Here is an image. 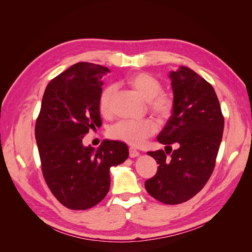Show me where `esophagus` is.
I'll list each match as a JSON object with an SVG mask.
<instances>
[{
    "instance_id": "34e87169",
    "label": "esophagus",
    "mask_w": 252,
    "mask_h": 252,
    "mask_svg": "<svg viewBox=\"0 0 252 252\" xmlns=\"http://www.w3.org/2000/svg\"><path fill=\"white\" fill-rule=\"evenodd\" d=\"M128 156H130V158H136L139 156V152L136 149H134V148H130L128 149Z\"/></svg>"
}]
</instances>
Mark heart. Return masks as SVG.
I'll return each mask as SVG.
<instances>
[{
  "label": "heart",
  "mask_w": 252,
  "mask_h": 252,
  "mask_svg": "<svg viewBox=\"0 0 252 252\" xmlns=\"http://www.w3.org/2000/svg\"><path fill=\"white\" fill-rule=\"evenodd\" d=\"M126 83L147 101L148 109L159 121H165L172 115L173 100L168 94H163V85L157 77L147 73L137 72L126 77ZM115 87L108 85L102 90L98 105L101 114L108 116L112 112V100ZM156 132V125L150 119L144 120H122L116 124L109 131L114 139L124 141L131 146H139L152 136Z\"/></svg>",
  "instance_id": "b5f03b06"
}]
</instances>
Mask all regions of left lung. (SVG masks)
<instances>
[{"mask_svg":"<svg viewBox=\"0 0 252 252\" xmlns=\"http://www.w3.org/2000/svg\"><path fill=\"white\" fill-rule=\"evenodd\" d=\"M169 77L175 107L158 136V143L166 146L165 151L148 152L158 167L145 188L160 202L179 204L197 195L209 181L224 120L215 90L203 77L184 66L171 71ZM172 143L177 149L171 153Z\"/></svg>","mask_w":252,"mask_h":252,"instance_id":"1","label":"left lung"}]
</instances>
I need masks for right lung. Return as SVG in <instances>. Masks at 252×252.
Returning a JSON list of instances; mask_svg holds the SVG:
<instances>
[{
  "label": "right lung",
  "mask_w": 252,
  "mask_h": 252,
  "mask_svg": "<svg viewBox=\"0 0 252 252\" xmlns=\"http://www.w3.org/2000/svg\"><path fill=\"white\" fill-rule=\"evenodd\" d=\"M109 69L77 63L44 90L35 136L41 170L50 190L68 209L87 210L102 201L111 186L109 169L124 163L127 146L103 140L98 149L83 145L90 128L101 126L99 96Z\"/></svg>",
  "instance_id": "add662e5"
}]
</instances>
